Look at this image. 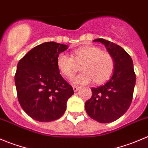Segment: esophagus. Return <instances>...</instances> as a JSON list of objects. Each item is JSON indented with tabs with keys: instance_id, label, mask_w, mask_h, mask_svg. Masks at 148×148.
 Wrapping results in <instances>:
<instances>
[{
	"instance_id": "1",
	"label": "esophagus",
	"mask_w": 148,
	"mask_h": 148,
	"mask_svg": "<svg viewBox=\"0 0 148 148\" xmlns=\"http://www.w3.org/2000/svg\"><path fill=\"white\" fill-rule=\"evenodd\" d=\"M79 88H80V87H79V86H73V90H74L75 92L77 91Z\"/></svg>"
}]
</instances>
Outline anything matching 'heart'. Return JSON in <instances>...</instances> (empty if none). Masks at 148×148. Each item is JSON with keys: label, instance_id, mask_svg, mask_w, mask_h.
I'll return each instance as SVG.
<instances>
[{"label": "heart", "instance_id": "1", "mask_svg": "<svg viewBox=\"0 0 148 148\" xmlns=\"http://www.w3.org/2000/svg\"><path fill=\"white\" fill-rule=\"evenodd\" d=\"M76 63L82 64L80 70L83 73L72 79L74 85H86L94 83L101 84L113 74L115 60L112 54L102 51L96 46H85L77 48L73 53V57L65 52L58 55L57 67L62 75L71 77L76 70Z\"/></svg>", "mask_w": 148, "mask_h": 148}]
</instances>
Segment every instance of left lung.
Returning <instances> with one entry per match:
<instances>
[{"mask_svg":"<svg viewBox=\"0 0 148 148\" xmlns=\"http://www.w3.org/2000/svg\"><path fill=\"white\" fill-rule=\"evenodd\" d=\"M103 44L115 60L113 75L104 85L91 88L92 96L85 103L88 115L100 123H110L122 116L132 103L136 81L130 55L120 46L104 39Z\"/></svg>","mask_w":148,"mask_h":148,"instance_id":"left-lung-1","label":"left lung"}]
</instances>
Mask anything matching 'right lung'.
<instances>
[{"mask_svg":"<svg viewBox=\"0 0 148 148\" xmlns=\"http://www.w3.org/2000/svg\"><path fill=\"white\" fill-rule=\"evenodd\" d=\"M67 49L65 45L45 42L18 62L15 74L17 97L23 110L34 120L47 122L60 118L74 94L56 64L58 55Z\"/></svg>","mask_w":148,"mask_h":148,"instance_id":"obj_1","label":"right lung"}]
</instances>
